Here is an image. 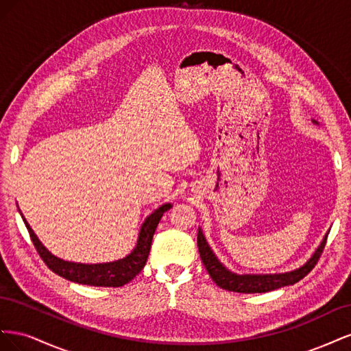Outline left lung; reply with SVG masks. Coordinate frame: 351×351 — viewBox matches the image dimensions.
Segmentation results:
<instances>
[{
    "mask_svg": "<svg viewBox=\"0 0 351 351\" xmlns=\"http://www.w3.org/2000/svg\"><path fill=\"white\" fill-rule=\"evenodd\" d=\"M326 237L328 234L321 243V246L317 247V250L313 253V256L307 261L302 268L291 272L274 274V275H237V274L230 272L224 265L217 259L214 252L210 250L204 234H202L200 228L197 232V247H199L200 259L204 262L206 271L210 275V278L214 280V282L218 287H221V289L234 291V293H244V294L267 293V291L281 289V287H285V285H293L295 282H299L302 278H304L306 275L315 268L317 261H319L326 244Z\"/></svg>",
    "mask_w": 351,
    "mask_h": 351,
    "instance_id": "8db88e82",
    "label": "left lung"
}]
</instances>
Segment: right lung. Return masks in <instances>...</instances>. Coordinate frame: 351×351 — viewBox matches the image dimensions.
<instances>
[{"instance_id":"add662e5","label":"right lung","mask_w":351,"mask_h":351,"mask_svg":"<svg viewBox=\"0 0 351 351\" xmlns=\"http://www.w3.org/2000/svg\"><path fill=\"white\" fill-rule=\"evenodd\" d=\"M169 208H171V204H165L162 206H159L156 210H154V214H151L145 219L139 232V240H137L136 247L129 256L115 262L95 263V265L74 263V262H67V261L56 258L54 254H51L44 246H42V243L38 240L34 230L30 228L23 215L22 218L25 221V226L29 231L30 240L34 243L38 254L40 256V259L47 263V267L52 272H56L57 275H60V277L66 278L69 281L84 284V285L121 287L127 282H130L136 275L143 269L147 256H149L155 230L159 224V221H161L164 212H167Z\"/></svg>"}]
</instances>
